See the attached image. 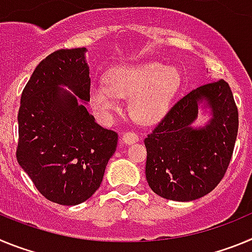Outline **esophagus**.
<instances>
[{"label":"esophagus","instance_id":"1","mask_svg":"<svg viewBox=\"0 0 252 252\" xmlns=\"http://www.w3.org/2000/svg\"><path fill=\"white\" fill-rule=\"evenodd\" d=\"M139 140V136H137L136 132H133V131H126L124 133V136H122V141L125 144H133V142H136Z\"/></svg>","mask_w":252,"mask_h":252}]
</instances>
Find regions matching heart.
<instances>
[{"instance_id": "b5f03b06", "label": "heart", "mask_w": 252, "mask_h": 252, "mask_svg": "<svg viewBox=\"0 0 252 252\" xmlns=\"http://www.w3.org/2000/svg\"><path fill=\"white\" fill-rule=\"evenodd\" d=\"M179 83L178 69L159 62L120 65L107 74L106 83L91 87L90 99L99 113L108 115L119 108V97H130L131 116L150 122L164 112Z\"/></svg>"}]
</instances>
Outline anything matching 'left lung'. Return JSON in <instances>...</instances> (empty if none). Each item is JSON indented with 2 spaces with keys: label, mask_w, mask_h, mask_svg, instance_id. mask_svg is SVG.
Returning <instances> with one entry per match:
<instances>
[{
  "label": "left lung",
  "mask_w": 252,
  "mask_h": 252,
  "mask_svg": "<svg viewBox=\"0 0 252 252\" xmlns=\"http://www.w3.org/2000/svg\"><path fill=\"white\" fill-rule=\"evenodd\" d=\"M206 99L214 119L204 129L190 124ZM239 111L226 81L209 82L178 99L144 140L145 174L154 193L171 201H194L212 192L230 165Z\"/></svg>",
  "instance_id": "8db88e82"
}]
</instances>
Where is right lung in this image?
Returning a JSON list of instances; mask_svg holds the SVG:
<instances>
[{"label": "right lung", "mask_w": 252, "mask_h": 252, "mask_svg": "<svg viewBox=\"0 0 252 252\" xmlns=\"http://www.w3.org/2000/svg\"><path fill=\"white\" fill-rule=\"evenodd\" d=\"M84 48L60 49L41 60L21 94L16 159L46 199L63 206L87 201L99 188L119 135L99 126L90 101Z\"/></svg>", "instance_id": "add662e5"}]
</instances>
